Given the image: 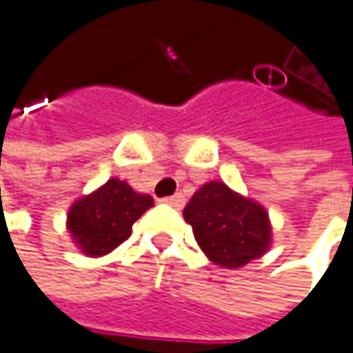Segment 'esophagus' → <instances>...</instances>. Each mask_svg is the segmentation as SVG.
Masks as SVG:
<instances>
[{"mask_svg":"<svg viewBox=\"0 0 353 353\" xmlns=\"http://www.w3.org/2000/svg\"><path fill=\"white\" fill-rule=\"evenodd\" d=\"M164 205H168V207H174V209H183L185 207V196L181 194V192H176V194H172V196H166L163 199Z\"/></svg>","mask_w":353,"mask_h":353,"instance_id":"34e87169","label":"esophagus"}]
</instances>
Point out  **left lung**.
I'll list each match as a JSON object with an SVG mask.
<instances>
[{"mask_svg": "<svg viewBox=\"0 0 353 353\" xmlns=\"http://www.w3.org/2000/svg\"><path fill=\"white\" fill-rule=\"evenodd\" d=\"M183 216L209 261L225 269L251 263L271 247L273 227L263 205L221 181H209L196 190Z\"/></svg>", "mask_w": 353, "mask_h": 353, "instance_id": "1", "label": "left lung"}]
</instances>
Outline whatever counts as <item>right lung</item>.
<instances>
[{
  "mask_svg": "<svg viewBox=\"0 0 353 353\" xmlns=\"http://www.w3.org/2000/svg\"><path fill=\"white\" fill-rule=\"evenodd\" d=\"M152 205L150 194L137 192L126 181L110 179L72 203L65 229L86 257H102L130 237L132 225Z\"/></svg>",
  "mask_w": 353,
  "mask_h": 353,
  "instance_id": "add662e5",
  "label": "right lung"
}]
</instances>
